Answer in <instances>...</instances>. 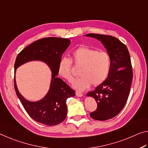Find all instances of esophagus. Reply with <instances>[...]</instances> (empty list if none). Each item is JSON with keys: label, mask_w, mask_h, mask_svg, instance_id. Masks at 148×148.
I'll return each mask as SVG.
<instances>
[{"label": "esophagus", "mask_w": 148, "mask_h": 148, "mask_svg": "<svg viewBox=\"0 0 148 148\" xmlns=\"http://www.w3.org/2000/svg\"><path fill=\"white\" fill-rule=\"evenodd\" d=\"M76 95L78 96V97H81L83 96V94H82V92H79V91H76Z\"/></svg>", "instance_id": "1"}]
</instances>
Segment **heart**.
<instances>
[{"instance_id":"heart-1","label":"heart","mask_w":148,"mask_h":148,"mask_svg":"<svg viewBox=\"0 0 148 148\" xmlns=\"http://www.w3.org/2000/svg\"><path fill=\"white\" fill-rule=\"evenodd\" d=\"M72 62L81 66L79 73L81 77L72 83L79 90H85L91 84L98 86L103 83L109 76L111 67V59L108 52L85 46L80 47L71 52V60L62 58L58 64V75L68 81L73 79Z\"/></svg>"}]
</instances>
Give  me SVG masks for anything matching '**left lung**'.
<instances>
[{"label":"left lung","mask_w":148,"mask_h":148,"mask_svg":"<svg viewBox=\"0 0 148 148\" xmlns=\"http://www.w3.org/2000/svg\"><path fill=\"white\" fill-rule=\"evenodd\" d=\"M86 36L101 41L111 59L107 79L95 90L87 93L97 103V109L90 113V117L95 120L106 121L117 115L127 103L133 77L130 54L126 45L115 37L94 33Z\"/></svg>","instance_id":"8db88e82"}]
</instances>
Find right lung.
<instances>
[{
	"mask_svg": "<svg viewBox=\"0 0 148 148\" xmlns=\"http://www.w3.org/2000/svg\"><path fill=\"white\" fill-rule=\"evenodd\" d=\"M69 45V38H43L27 46L16 57L14 73L21 65L33 60L45 62L51 69L52 80L49 90L42 100L38 101H29L21 95L14 76V88L24 109L31 118L43 125L54 126L64 121L67 116V99L75 94L71 87L57 77L58 64Z\"/></svg>",
	"mask_w": 148,
	"mask_h": 148,
	"instance_id": "obj_1",
	"label": "right lung"
}]
</instances>
